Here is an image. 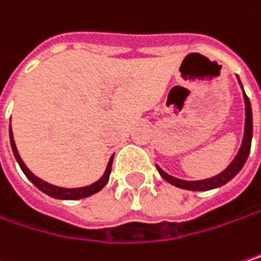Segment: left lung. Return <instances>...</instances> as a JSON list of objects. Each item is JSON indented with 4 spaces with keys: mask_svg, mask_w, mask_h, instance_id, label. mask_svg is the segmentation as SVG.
Returning a JSON list of instances; mask_svg holds the SVG:
<instances>
[{
    "mask_svg": "<svg viewBox=\"0 0 261 261\" xmlns=\"http://www.w3.org/2000/svg\"><path fill=\"white\" fill-rule=\"evenodd\" d=\"M239 81V77H238ZM241 83V81H239ZM241 88H242V83H241ZM244 91V88H242ZM244 101H245V128H244V139H242V145L238 151L236 156L233 158V161L225 167L224 170L212 178L201 179V180H185V179H179L166 173L158 164H156V170L158 173L163 176V179H166L169 184L182 188V190H188V191H209V190H214V188H220L225 185L228 180L234 178L244 167L247 158L249 155V149H251V140H252V110H251V103H249L248 97L244 91Z\"/></svg>",
    "mask_w": 261,
    "mask_h": 261,
    "instance_id": "1",
    "label": "left lung"
}]
</instances>
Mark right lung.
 <instances>
[{"label":"right lung","instance_id":"1","mask_svg":"<svg viewBox=\"0 0 261 261\" xmlns=\"http://www.w3.org/2000/svg\"><path fill=\"white\" fill-rule=\"evenodd\" d=\"M9 133H10V145H12L13 155H14L16 161L19 163V166H20L22 172L25 173V176L30 179L40 191H43L44 194H47V196H50V197H54V199H60V200H79V199H85V197H89V196L98 193L100 190H103L105 185L107 184V180H109L110 170H112V163H113V155L110 156V160H109V163H107V167L106 170H105V173H103V176L98 179V180H95L94 184H91V185L79 187V188H62V187L52 185V184H49V182H46V180H43V179H40L38 176H36V175L25 166V163L22 161L20 155L17 152V148H16V143H14V139H13L12 125H10V128H9Z\"/></svg>","mask_w":261,"mask_h":261}]
</instances>
